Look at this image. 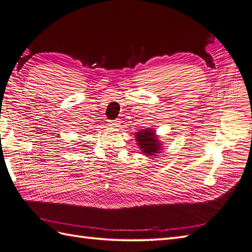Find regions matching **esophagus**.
<instances>
[{
  "label": "esophagus",
  "instance_id": "34e87169",
  "mask_svg": "<svg viewBox=\"0 0 252 252\" xmlns=\"http://www.w3.org/2000/svg\"><path fill=\"white\" fill-rule=\"evenodd\" d=\"M108 123H109V126H112V127H117L119 125L118 121H108Z\"/></svg>",
  "mask_w": 252,
  "mask_h": 252
}]
</instances>
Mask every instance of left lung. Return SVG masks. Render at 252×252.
Masks as SVG:
<instances>
[{"label": "left lung", "mask_w": 252, "mask_h": 252, "mask_svg": "<svg viewBox=\"0 0 252 252\" xmlns=\"http://www.w3.org/2000/svg\"><path fill=\"white\" fill-rule=\"evenodd\" d=\"M152 129H147L141 132L135 133L136 141H138L139 146L142 148L144 154L147 155H155L157 152H159V145L157 140L155 131H151Z\"/></svg>", "instance_id": "left-lung-1"}]
</instances>
